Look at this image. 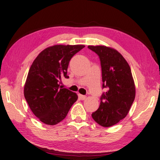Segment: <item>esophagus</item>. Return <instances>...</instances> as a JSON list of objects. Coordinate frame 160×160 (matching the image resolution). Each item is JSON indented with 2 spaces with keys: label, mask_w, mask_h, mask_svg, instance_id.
<instances>
[{
  "label": "esophagus",
  "mask_w": 160,
  "mask_h": 160,
  "mask_svg": "<svg viewBox=\"0 0 160 160\" xmlns=\"http://www.w3.org/2000/svg\"><path fill=\"white\" fill-rule=\"evenodd\" d=\"M79 97L81 100H85L87 98V97L85 95H82V94H80L79 95Z\"/></svg>",
  "instance_id": "1"
}]
</instances>
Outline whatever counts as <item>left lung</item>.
<instances>
[{
	"instance_id": "8db88e82",
	"label": "left lung",
	"mask_w": 160,
	"mask_h": 160,
	"mask_svg": "<svg viewBox=\"0 0 160 160\" xmlns=\"http://www.w3.org/2000/svg\"><path fill=\"white\" fill-rule=\"evenodd\" d=\"M99 57L102 88L99 108L92 114L99 125L109 127L126 117L134 101L136 89L130 66L120 52L102 45L88 46Z\"/></svg>"
}]
</instances>
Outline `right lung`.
<instances>
[{"label": "right lung", "mask_w": 160, "mask_h": 160, "mask_svg": "<svg viewBox=\"0 0 160 160\" xmlns=\"http://www.w3.org/2000/svg\"><path fill=\"white\" fill-rule=\"evenodd\" d=\"M85 45H57L42 50L33 61L26 80L24 94L31 111L48 125H55L67 115L78 99L75 93L60 86L68 78V63Z\"/></svg>", "instance_id": "right-lung-1"}]
</instances>
